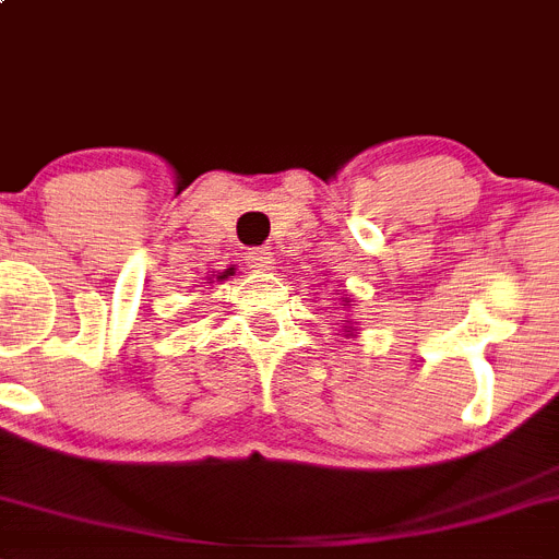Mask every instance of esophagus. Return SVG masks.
Wrapping results in <instances>:
<instances>
[{
  "instance_id": "esophagus-1",
  "label": "esophagus",
  "mask_w": 559,
  "mask_h": 559,
  "mask_svg": "<svg viewBox=\"0 0 559 559\" xmlns=\"http://www.w3.org/2000/svg\"><path fill=\"white\" fill-rule=\"evenodd\" d=\"M245 264L250 266L252 273H270L275 266V252L270 250H250L245 255Z\"/></svg>"
}]
</instances>
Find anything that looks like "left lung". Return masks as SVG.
<instances>
[{
    "mask_svg": "<svg viewBox=\"0 0 559 559\" xmlns=\"http://www.w3.org/2000/svg\"><path fill=\"white\" fill-rule=\"evenodd\" d=\"M346 307H352V300H348V298L343 300V309H346Z\"/></svg>",
    "mask_w": 559,
    "mask_h": 559,
    "instance_id": "obj_1",
    "label": "left lung"
}]
</instances>
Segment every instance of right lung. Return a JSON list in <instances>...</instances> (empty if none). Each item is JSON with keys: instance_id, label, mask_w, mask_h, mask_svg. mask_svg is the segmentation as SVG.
I'll return each mask as SVG.
<instances>
[{"instance_id": "1", "label": "right lung", "mask_w": 559, "mask_h": 559, "mask_svg": "<svg viewBox=\"0 0 559 559\" xmlns=\"http://www.w3.org/2000/svg\"><path fill=\"white\" fill-rule=\"evenodd\" d=\"M227 275H233V266H230V270H225V273H219V275H216V278H222V281H225Z\"/></svg>"}]
</instances>
